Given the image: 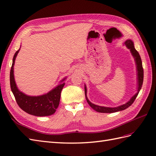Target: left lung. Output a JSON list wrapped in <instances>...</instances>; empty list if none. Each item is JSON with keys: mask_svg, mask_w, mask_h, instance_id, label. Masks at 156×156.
<instances>
[{"mask_svg": "<svg viewBox=\"0 0 156 156\" xmlns=\"http://www.w3.org/2000/svg\"><path fill=\"white\" fill-rule=\"evenodd\" d=\"M123 45H125V46L127 48V49H129V50H130L131 55H133L134 60L135 62V65H136V69H137V92L130 98V100L126 102L125 104L121 105L116 107H107L99 106V105H97L92 103V102L88 100V98L87 97V86H86V84H84L85 96H86V98H87L88 103L92 108L94 109V111H97L98 112H102V113H112V112L123 111L125 109L129 107H130V106L133 103L134 101L137 97L139 92H140L141 88L142 87V84H143V82H144V69H143V66H142V62H141V59L140 55V54H139L138 51L135 49L134 47L133 42V41L131 40V39H127V40H126L124 42Z\"/></svg>", "mask_w": 156, "mask_h": 156, "instance_id": "1", "label": "left lung"}]
</instances>
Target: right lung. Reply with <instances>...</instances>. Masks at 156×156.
I'll list each match as a JSON object with an SVG mask.
<instances>
[{
	"label": "right lung",
	"instance_id": "1",
	"mask_svg": "<svg viewBox=\"0 0 156 156\" xmlns=\"http://www.w3.org/2000/svg\"><path fill=\"white\" fill-rule=\"evenodd\" d=\"M16 51L12 59V64L10 72V84L16 103L23 111L37 117H45L51 115L58 107L62 88L65 85L67 77L59 82V84L48 93L39 96H29L25 94L17 88L14 77V65L16 55L20 50Z\"/></svg>",
	"mask_w": 156,
	"mask_h": 156
}]
</instances>
